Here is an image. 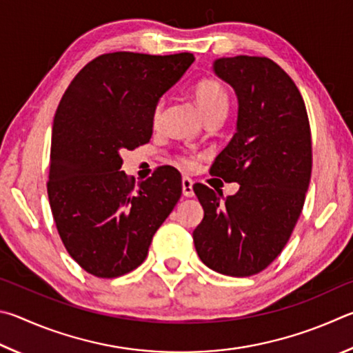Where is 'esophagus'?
<instances>
[{
	"instance_id": "1",
	"label": "esophagus",
	"mask_w": 353,
	"mask_h": 353,
	"mask_svg": "<svg viewBox=\"0 0 353 353\" xmlns=\"http://www.w3.org/2000/svg\"><path fill=\"white\" fill-rule=\"evenodd\" d=\"M181 184H183V195L188 196V199H190V196H194V181L190 180L189 176H183L181 180Z\"/></svg>"
}]
</instances>
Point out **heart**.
Listing matches in <instances>:
<instances>
[{
  "instance_id": "obj_1",
  "label": "heart",
  "mask_w": 353,
  "mask_h": 353,
  "mask_svg": "<svg viewBox=\"0 0 353 353\" xmlns=\"http://www.w3.org/2000/svg\"><path fill=\"white\" fill-rule=\"evenodd\" d=\"M195 99L196 103L201 110V113L208 116L214 113V111H226L230 99H228L226 90L215 80H203L195 88ZM161 114H163V101L154 105L152 121L153 125H158L161 121ZM184 164H190V161L184 158Z\"/></svg>"
}]
</instances>
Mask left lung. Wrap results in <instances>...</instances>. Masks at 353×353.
I'll use <instances>...</instances> for the list:
<instances>
[{"label": "left lung", "mask_w": 353, "mask_h": 353, "mask_svg": "<svg viewBox=\"0 0 353 353\" xmlns=\"http://www.w3.org/2000/svg\"><path fill=\"white\" fill-rule=\"evenodd\" d=\"M215 76L237 96L236 133L211 167L236 195L205 184L194 192L205 211L194 231L201 262L217 273H261L281 254L296 226L312 176V136L305 103L288 74L267 57H221Z\"/></svg>", "instance_id": "8db88e82"}]
</instances>
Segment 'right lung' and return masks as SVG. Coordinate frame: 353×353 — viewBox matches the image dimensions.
Instances as JSON below:
<instances>
[{
	"label": "right lung",
	"instance_id": "right-lung-1",
	"mask_svg": "<svg viewBox=\"0 0 353 353\" xmlns=\"http://www.w3.org/2000/svg\"><path fill=\"white\" fill-rule=\"evenodd\" d=\"M195 57L190 52L99 55L68 86L52 123L48 196L66 251L86 273L119 277L145 261L181 196L170 165L134 183L122 150L150 141L152 113Z\"/></svg>",
	"mask_w": 353,
	"mask_h": 353
}]
</instances>
